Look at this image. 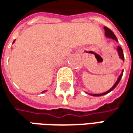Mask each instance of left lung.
Instances as JSON below:
<instances>
[{
    "instance_id": "1",
    "label": "left lung",
    "mask_w": 133,
    "mask_h": 133,
    "mask_svg": "<svg viewBox=\"0 0 133 133\" xmlns=\"http://www.w3.org/2000/svg\"><path fill=\"white\" fill-rule=\"evenodd\" d=\"M103 28H104V30H105V36L107 37H109V38H111V39H112V40H115L116 41H118V40H117V38H116V37L115 36V34L112 32V30H110L109 28H107V26H103ZM116 51H117V53H118V56H119V59H121L122 60H123L124 61V55H123V49L119 46H116ZM123 70H122V73L120 74V75L119 76V77H118V79H117V80H116V82L114 83V85L107 92H103V93H99V94H90V95H92V96H103V95H106V94H107L109 93V92H111L112 90H113L114 89H115V87L119 84V81H120V79H121V78H122V76H123Z\"/></svg>"
}]
</instances>
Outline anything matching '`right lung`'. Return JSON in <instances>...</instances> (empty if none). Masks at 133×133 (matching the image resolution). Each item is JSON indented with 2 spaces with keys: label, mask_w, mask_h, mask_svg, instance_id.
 Returning <instances> with one entry per match:
<instances>
[{
  "label": "right lung",
  "mask_w": 133,
  "mask_h": 133,
  "mask_svg": "<svg viewBox=\"0 0 133 133\" xmlns=\"http://www.w3.org/2000/svg\"><path fill=\"white\" fill-rule=\"evenodd\" d=\"M14 42H15V40H14V42H13V43H14Z\"/></svg>",
  "instance_id": "right-lung-1"
}]
</instances>
